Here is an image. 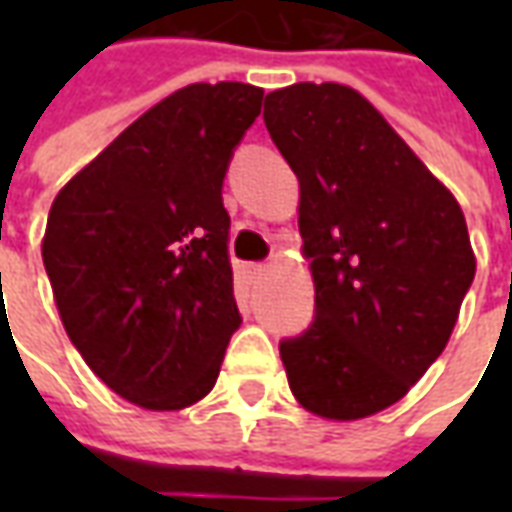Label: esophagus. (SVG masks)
Here are the masks:
<instances>
[{
  "mask_svg": "<svg viewBox=\"0 0 512 512\" xmlns=\"http://www.w3.org/2000/svg\"><path fill=\"white\" fill-rule=\"evenodd\" d=\"M266 271H268L266 263H249V266H244L246 279H260Z\"/></svg>",
  "mask_w": 512,
  "mask_h": 512,
  "instance_id": "1",
  "label": "esophagus"
}]
</instances>
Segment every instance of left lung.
Returning a JSON list of instances; mask_svg holds the SVG:
<instances>
[{
	"label": "left lung",
	"instance_id": "left-lung-1",
	"mask_svg": "<svg viewBox=\"0 0 512 512\" xmlns=\"http://www.w3.org/2000/svg\"><path fill=\"white\" fill-rule=\"evenodd\" d=\"M263 120L299 178L315 285L312 326L279 343L290 392L315 417H373L450 343L477 266L461 205L354 87L290 84Z\"/></svg>",
	"mask_w": 512,
	"mask_h": 512
}]
</instances>
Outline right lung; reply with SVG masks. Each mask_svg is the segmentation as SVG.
Returning <instances> with one entry per match:
<instances>
[{
  "label": "right lung",
  "mask_w": 512,
  "mask_h": 512,
  "mask_svg": "<svg viewBox=\"0 0 512 512\" xmlns=\"http://www.w3.org/2000/svg\"><path fill=\"white\" fill-rule=\"evenodd\" d=\"M263 90L189 84L54 197L43 235L62 326L112 392L147 411L208 395L241 326L222 180Z\"/></svg>",
  "instance_id": "add662e5"
}]
</instances>
